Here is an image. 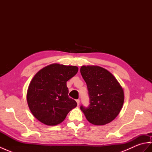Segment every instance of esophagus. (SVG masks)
I'll return each mask as SVG.
<instances>
[{
  "label": "esophagus",
  "instance_id": "1",
  "mask_svg": "<svg viewBox=\"0 0 152 152\" xmlns=\"http://www.w3.org/2000/svg\"><path fill=\"white\" fill-rule=\"evenodd\" d=\"M76 102H77V104H78V106H79V104H80V100L79 99H77L76 100Z\"/></svg>",
  "mask_w": 152,
  "mask_h": 152
}]
</instances>
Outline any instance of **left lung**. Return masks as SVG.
Listing matches in <instances>:
<instances>
[{"label": "left lung", "instance_id": "obj_1", "mask_svg": "<svg viewBox=\"0 0 152 152\" xmlns=\"http://www.w3.org/2000/svg\"><path fill=\"white\" fill-rule=\"evenodd\" d=\"M80 72L87 84L90 104L80 109L96 125L107 124L117 117L124 102L121 85L108 70L99 66H82Z\"/></svg>", "mask_w": 152, "mask_h": 152}]
</instances>
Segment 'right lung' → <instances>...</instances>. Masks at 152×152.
<instances>
[{
    "label": "right lung",
    "mask_w": 152,
    "mask_h": 152,
    "mask_svg": "<svg viewBox=\"0 0 152 152\" xmlns=\"http://www.w3.org/2000/svg\"><path fill=\"white\" fill-rule=\"evenodd\" d=\"M78 71L76 66L55 63L35 74L28 86L27 100L31 113L38 121L47 125H58L77 106L68 95L66 82Z\"/></svg>",
    "instance_id": "add662e5"
}]
</instances>
